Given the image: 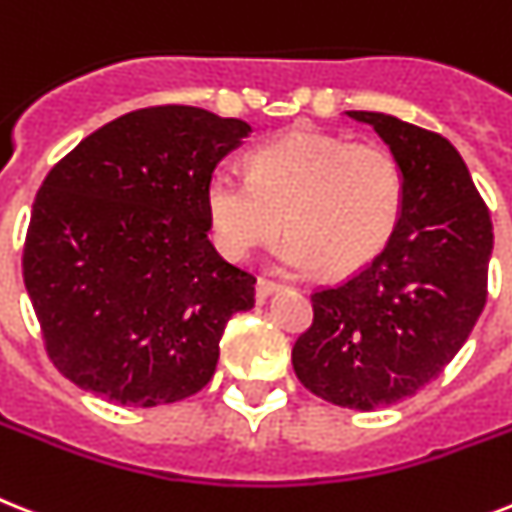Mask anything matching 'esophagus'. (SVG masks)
I'll use <instances>...</instances> for the list:
<instances>
[{
  "label": "esophagus",
  "mask_w": 512,
  "mask_h": 512,
  "mask_svg": "<svg viewBox=\"0 0 512 512\" xmlns=\"http://www.w3.org/2000/svg\"><path fill=\"white\" fill-rule=\"evenodd\" d=\"M281 286L276 284V281H268V278H257V284H255V297L263 302V299H268L270 294H276Z\"/></svg>",
  "instance_id": "esophagus-1"
}]
</instances>
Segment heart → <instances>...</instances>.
<instances>
[{"mask_svg": "<svg viewBox=\"0 0 512 512\" xmlns=\"http://www.w3.org/2000/svg\"><path fill=\"white\" fill-rule=\"evenodd\" d=\"M247 170H215L205 184L210 234L228 260H247L286 226L281 268L352 276L389 247L405 215V170L376 141L292 128L252 149Z\"/></svg>", "mask_w": 512, "mask_h": 512, "instance_id": "obj_1", "label": "heart"}]
</instances>
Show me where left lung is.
Masks as SVG:
<instances>
[{"label": "left lung", "mask_w": 512, "mask_h": 512, "mask_svg": "<svg viewBox=\"0 0 512 512\" xmlns=\"http://www.w3.org/2000/svg\"><path fill=\"white\" fill-rule=\"evenodd\" d=\"M373 126L405 170V215L368 268L313 294V326L294 342L305 389L373 410L413 397L465 344L486 305L492 218L463 157L444 136L384 112Z\"/></svg>", "instance_id": "obj_1"}]
</instances>
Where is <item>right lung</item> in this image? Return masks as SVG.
Listing matches in <instances>:
<instances>
[{
  "label": "right lung",
  "mask_w": 512,
  "mask_h": 512,
  "mask_svg": "<svg viewBox=\"0 0 512 512\" xmlns=\"http://www.w3.org/2000/svg\"><path fill=\"white\" fill-rule=\"evenodd\" d=\"M249 131L199 107H147L49 170L23 281L62 376L131 407L207 386L228 318L255 307V276L207 239L205 184Z\"/></svg>",
  "instance_id": "1"
}]
</instances>
